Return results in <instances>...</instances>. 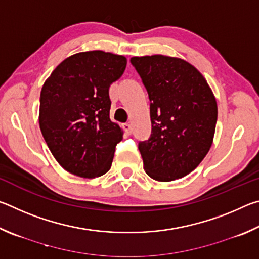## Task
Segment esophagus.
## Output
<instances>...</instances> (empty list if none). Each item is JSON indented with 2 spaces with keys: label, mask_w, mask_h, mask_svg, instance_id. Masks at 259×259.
<instances>
[{
  "label": "esophagus",
  "mask_w": 259,
  "mask_h": 259,
  "mask_svg": "<svg viewBox=\"0 0 259 259\" xmlns=\"http://www.w3.org/2000/svg\"><path fill=\"white\" fill-rule=\"evenodd\" d=\"M123 129H124L126 135H131V134H133V126H131V124L125 123V124L123 125Z\"/></svg>",
  "instance_id": "34e87169"
}]
</instances>
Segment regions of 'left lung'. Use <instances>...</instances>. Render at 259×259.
I'll return each instance as SVG.
<instances>
[{"label":"left lung","mask_w":259,"mask_h":259,"mask_svg":"<svg viewBox=\"0 0 259 259\" xmlns=\"http://www.w3.org/2000/svg\"><path fill=\"white\" fill-rule=\"evenodd\" d=\"M130 61L151 102L152 135L138 145L144 169L159 182L185 177L211 147L216 98L202 74L186 60L154 55Z\"/></svg>","instance_id":"1"}]
</instances>
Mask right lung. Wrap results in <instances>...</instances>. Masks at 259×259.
<instances>
[{"label": "right lung", "mask_w": 259, "mask_h": 259, "mask_svg": "<svg viewBox=\"0 0 259 259\" xmlns=\"http://www.w3.org/2000/svg\"><path fill=\"white\" fill-rule=\"evenodd\" d=\"M126 66L124 56L102 50L68 57L41 90L40 129L57 162L75 176L96 178L111 169L123 130L109 119V87Z\"/></svg>", "instance_id": "1"}]
</instances>
